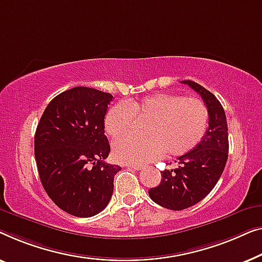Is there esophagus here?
<instances>
[{"instance_id":"1","label":"esophagus","mask_w":262,"mask_h":262,"mask_svg":"<svg viewBox=\"0 0 262 262\" xmlns=\"http://www.w3.org/2000/svg\"><path fill=\"white\" fill-rule=\"evenodd\" d=\"M127 167H129L132 169H135V171H140L142 169V165H138V164H132V165H127Z\"/></svg>"}]
</instances>
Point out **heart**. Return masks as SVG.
<instances>
[{"mask_svg":"<svg viewBox=\"0 0 262 262\" xmlns=\"http://www.w3.org/2000/svg\"><path fill=\"white\" fill-rule=\"evenodd\" d=\"M134 119L149 120L146 138H126L114 143V158L123 164H145L165 153L183 157L204 138L209 112L201 99L168 93L153 94L113 105L104 116V130L112 139L130 133Z\"/></svg>","mask_w":262,"mask_h":262,"instance_id":"heart-1","label":"heart"}]
</instances>
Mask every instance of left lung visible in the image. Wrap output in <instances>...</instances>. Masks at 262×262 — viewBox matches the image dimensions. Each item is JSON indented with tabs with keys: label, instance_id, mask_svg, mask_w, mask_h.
Wrapping results in <instances>:
<instances>
[{
	"label": "left lung",
	"instance_id": "1",
	"mask_svg": "<svg viewBox=\"0 0 262 262\" xmlns=\"http://www.w3.org/2000/svg\"><path fill=\"white\" fill-rule=\"evenodd\" d=\"M201 95L209 112V128L196 148L179 157L177 168L161 172V182L148 191L150 200L169 210L201 202L222 176L229 152L224 109L215 95L192 80H182Z\"/></svg>",
	"mask_w": 262,
	"mask_h": 262
}]
</instances>
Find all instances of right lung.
<instances>
[{"label":"right lung","mask_w":262,"mask_h":262,"mask_svg":"<svg viewBox=\"0 0 262 262\" xmlns=\"http://www.w3.org/2000/svg\"><path fill=\"white\" fill-rule=\"evenodd\" d=\"M113 95L76 86L46 106L34 136L40 180L49 197L77 217L97 215L108 205L117 165L106 164L110 145L104 116Z\"/></svg>","instance_id":"add662e5"}]
</instances>
